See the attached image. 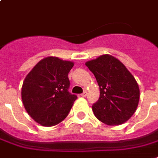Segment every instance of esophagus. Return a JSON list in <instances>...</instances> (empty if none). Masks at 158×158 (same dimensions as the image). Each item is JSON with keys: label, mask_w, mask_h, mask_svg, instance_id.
I'll return each mask as SVG.
<instances>
[{"label": "esophagus", "mask_w": 158, "mask_h": 158, "mask_svg": "<svg viewBox=\"0 0 158 158\" xmlns=\"http://www.w3.org/2000/svg\"><path fill=\"white\" fill-rule=\"evenodd\" d=\"M86 95H87L86 90H85V91H84V92H83L82 94L80 95V96H81V97H82V98H85V97H86Z\"/></svg>", "instance_id": "esophagus-1"}]
</instances>
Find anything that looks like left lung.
<instances>
[{
	"label": "left lung",
	"mask_w": 158,
	"mask_h": 158,
	"mask_svg": "<svg viewBox=\"0 0 158 158\" xmlns=\"http://www.w3.org/2000/svg\"><path fill=\"white\" fill-rule=\"evenodd\" d=\"M100 89V97L92 105L96 117L107 125L128 121L139 101V89L134 77L120 60L103 55L87 61Z\"/></svg>",
	"instance_id": "obj_1"
}]
</instances>
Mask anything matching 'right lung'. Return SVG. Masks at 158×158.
I'll return each instance as SVG.
<instances>
[{
	"label": "right lung",
	"instance_id": "obj_1",
	"mask_svg": "<svg viewBox=\"0 0 158 158\" xmlns=\"http://www.w3.org/2000/svg\"><path fill=\"white\" fill-rule=\"evenodd\" d=\"M72 61L49 56L40 60L25 77L21 97L29 115L40 125L55 126L68 116L77 96L68 89Z\"/></svg>",
	"mask_w": 158,
	"mask_h": 158
}]
</instances>
